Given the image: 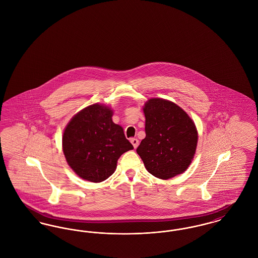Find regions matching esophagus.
Segmentation results:
<instances>
[{
    "instance_id": "34e87169",
    "label": "esophagus",
    "mask_w": 258,
    "mask_h": 258,
    "mask_svg": "<svg viewBox=\"0 0 258 258\" xmlns=\"http://www.w3.org/2000/svg\"><path fill=\"white\" fill-rule=\"evenodd\" d=\"M130 142L132 143V145H133V147H134L135 149L138 148V146H139V140H138V139L133 138V139H131V140H130Z\"/></svg>"
}]
</instances>
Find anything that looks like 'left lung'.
Wrapping results in <instances>:
<instances>
[{
  "label": "left lung",
  "mask_w": 258,
  "mask_h": 258,
  "mask_svg": "<svg viewBox=\"0 0 258 258\" xmlns=\"http://www.w3.org/2000/svg\"><path fill=\"white\" fill-rule=\"evenodd\" d=\"M146 138L137 153L151 175L168 179L182 174L192 161L198 142L196 126L176 104L149 99L144 107Z\"/></svg>",
  "instance_id": "obj_1"
}]
</instances>
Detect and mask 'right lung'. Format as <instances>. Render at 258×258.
<instances>
[{"instance_id": "add662e5", "label": "right lung", "mask_w": 258, "mask_h": 258, "mask_svg": "<svg viewBox=\"0 0 258 258\" xmlns=\"http://www.w3.org/2000/svg\"><path fill=\"white\" fill-rule=\"evenodd\" d=\"M112 110L94 104L78 112L64 130L62 146L69 166L83 179L101 182L111 176L118 158L134 149Z\"/></svg>"}]
</instances>
